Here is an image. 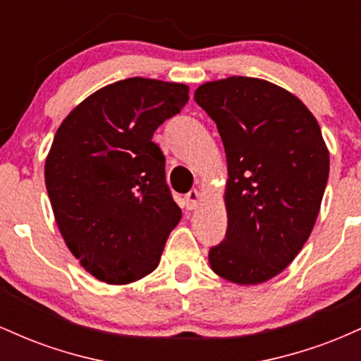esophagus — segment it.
<instances>
[{
	"label": "esophagus",
	"mask_w": 361,
	"mask_h": 361,
	"mask_svg": "<svg viewBox=\"0 0 361 361\" xmlns=\"http://www.w3.org/2000/svg\"><path fill=\"white\" fill-rule=\"evenodd\" d=\"M202 193L198 190H192V192L186 193L185 202H186V210H195L198 205H200Z\"/></svg>",
	"instance_id": "obj_1"
}]
</instances>
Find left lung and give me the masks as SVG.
<instances>
[{"label":"left lung","mask_w":361,"mask_h":361,"mask_svg":"<svg viewBox=\"0 0 361 361\" xmlns=\"http://www.w3.org/2000/svg\"><path fill=\"white\" fill-rule=\"evenodd\" d=\"M227 157L226 239L210 268L238 285L273 279L299 255L321 209L329 151L295 94L258 78L231 76L195 90Z\"/></svg>","instance_id":"1"}]
</instances>
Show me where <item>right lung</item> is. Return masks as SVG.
Wrapping results in <instances>:
<instances>
[{
    "mask_svg": "<svg viewBox=\"0 0 361 361\" xmlns=\"http://www.w3.org/2000/svg\"><path fill=\"white\" fill-rule=\"evenodd\" d=\"M188 86L128 78L94 91L62 120L45 186L66 246L94 279L126 285L156 270L181 209L154 130L180 114Z\"/></svg>",
    "mask_w": 361,
    "mask_h": 361,
    "instance_id": "add662e5",
    "label": "right lung"
}]
</instances>
